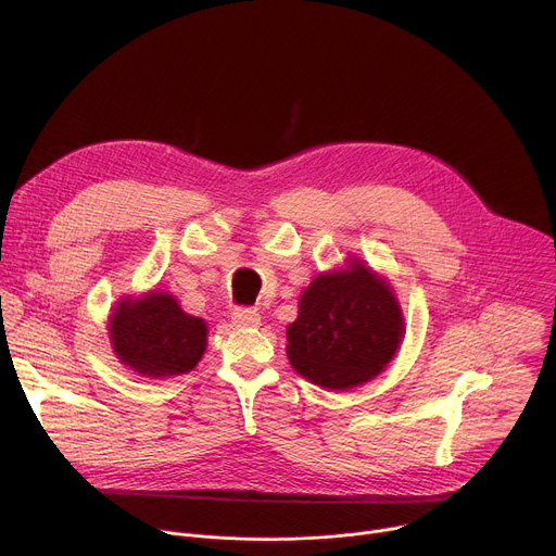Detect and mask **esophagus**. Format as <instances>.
I'll return each mask as SVG.
<instances>
[{
	"label": "esophagus",
	"mask_w": 556,
	"mask_h": 556,
	"mask_svg": "<svg viewBox=\"0 0 556 556\" xmlns=\"http://www.w3.org/2000/svg\"><path fill=\"white\" fill-rule=\"evenodd\" d=\"M230 321L232 326L237 328H257L262 324V316L257 309H251V307H237L232 314H230Z\"/></svg>",
	"instance_id": "esophagus-1"
}]
</instances>
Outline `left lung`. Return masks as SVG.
<instances>
[{"label":"left lung","mask_w":556,"mask_h":556,"mask_svg":"<svg viewBox=\"0 0 556 556\" xmlns=\"http://www.w3.org/2000/svg\"><path fill=\"white\" fill-rule=\"evenodd\" d=\"M296 374L332 391L376 378L401 350L405 314L391 283L350 255L343 268L316 275L286 330Z\"/></svg>","instance_id":"obj_1"}]
</instances>
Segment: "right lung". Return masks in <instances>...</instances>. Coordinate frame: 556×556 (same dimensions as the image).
<instances>
[{"mask_svg":"<svg viewBox=\"0 0 556 556\" xmlns=\"http://www.w3.org/2000/svg\"><path fill=\"white\" fill-rule=\"evenodd\" d=\"M108 337L127 369L144 378H172L202 361L208 326L200 316L187 314L172 292L153 288L116 301Z\"/></svg>","mask_w":556,"mask_h":556,"instance_id":"1","label":"right lung"}]
</instances>
